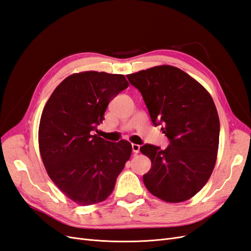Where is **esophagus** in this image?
Segmentation results:
<instances>
[{
  "label": "esophagus",
  "instance_id": "obj_1",
  "mask_svg": "<svg viewBox=\"0 0 251 251\" xmlns=\"http://www.w3.org/2000/svg\"><path fill=\"white\" fill-rule=\"evenodd\" d=\"M132 150H133V153L137 154V153H139V151H140V146H139V144L133 143L132 144Z\"/></svg>",
  "mask_w": 251,
  "mask_h": 251
}]
</instances>
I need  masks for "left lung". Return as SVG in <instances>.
I'll use <instances>...</instances> for the list:
<instances>
[{"label":"left lung","mask_w":251,"mask_h":251,"mask_svg":"<svg viewBox=\"0 0 251 251\" xmlns=\"http://www.w3.org/2000/svg\"><path fill=\"white\" fill-rule=\"evenodd\" d=\"M143 97L154 126L170 140L161 150L140 148L151 168L144 185L157 198L170 203L191 199L206 184L214 171L220 120L214 100L202 85L179 68L163 65L126 75Z\"/></svg>","instance_id":"obj_1"}]
</instances>
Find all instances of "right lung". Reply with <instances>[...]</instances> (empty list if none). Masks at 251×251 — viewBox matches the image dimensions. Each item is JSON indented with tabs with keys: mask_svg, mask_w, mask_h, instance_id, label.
<instances>
[{
	"mask_svg": "<svg viewBox=\"0 0 251 251\" xmlns=\"http://www.w3.org/2000/svg\"><path fill=\"white\" fill-rule=\"evenodd\" d=\"M128 87L123 74L86 71L65 78L43 110L39 147L51 180L81 206L104 201L132 153L126 140L98 135L109 102Z\"/></svg>",
	"mask_w": 251,
	"mask_h": 251,
	"instance_id": "add662e5",
	"label": "right lung"
}]
</instances>
